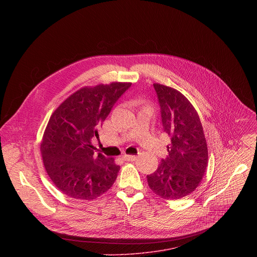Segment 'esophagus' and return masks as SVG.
<instances>
[{
    "instance_id": "esophagus-1",
    "label": "esophagus",
    "mask_w": 257,
    "mask_h": 257,
    "mask_svg": "<svg viewBox=\"0 0 257 257\" xmlns=\"http://www.w3.org/2000/svg\"><path fill=\"white\" fill-rule=\"evenodd\" d=\"M123 158H124V160H126V161H130V162L135 161V160L137 159V157H136V156H132V155H124V156H123Z\"/></svg>"
}]
</instances>
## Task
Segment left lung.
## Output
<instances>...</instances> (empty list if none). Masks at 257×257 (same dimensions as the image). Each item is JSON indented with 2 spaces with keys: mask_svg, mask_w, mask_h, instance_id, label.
Masks as SVG:
<instances>
[{
  "mask_svg": "<svg viewBox=\"0 0 257 257\" xmlns=\"http://www.w3.org/2000/svg\"><path fill=\"white\" fill-rule=\"evenodd\" d=\"M161 107L164 133L171 143L168 156L148 175L150 188L166 199H180L198 186L207 167V145L200 119L190 101L178 90L154 84Z\"/></svg>",
  "mask_w": 257,
  "mask_h": 257,
  "instance_id": "1",
  "label": "left lung"
}]
</instances>
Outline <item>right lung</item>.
Masks as SVG:
<instances>
[{"label":"right lung","mask_w":257,"mask_h":257,"mask_svg":"<svg viewBox=\"0 0 257 257\" xmlns=\"http://www.w3.org/2000/svg\"><path fill=\"white\" fill-rule=\"evenodd\" d=\"M131 83L84 87L70 95L53 113L41 152L55 186L71 198L90 200L107 191L120 166L92 144L112 107Z\"/></svg>","instance_id":"right-lung-1"}]
</instances>
